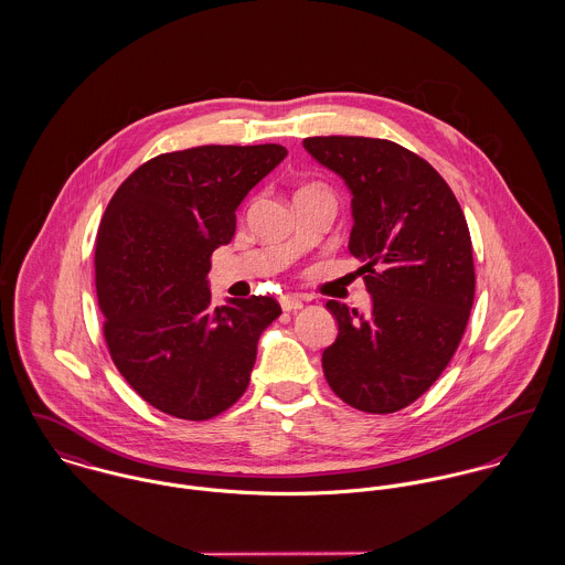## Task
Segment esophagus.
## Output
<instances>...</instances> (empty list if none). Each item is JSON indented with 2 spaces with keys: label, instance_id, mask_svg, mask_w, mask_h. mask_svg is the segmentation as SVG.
Here are the masks:
<instances>
[{
  "label": "esophagus",
  "instance_id": "obj_1",
  "mask_svg": "<svg viewBox=\"0 0 565 565\" xmlns=\"http://www.w3.org/2000/svg\"><path fill=\"white\" fill-rule=\"evenodd\" d=\"M280 307L282 311H298L302 309V300L298 296H280Z\"/></svg>",
  "mask_w": 565,
  "mask_h": 565
}]
</instances>
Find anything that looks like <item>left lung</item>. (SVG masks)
<instances>
[{
	"label": "left lung",
	"mask_w": 565,
	"mask_h": 565,
	"mask_svg": "<svg viewBox=\"0 0 565 565\" xmlns=\"http://www.w3.org/2000/svg\"><path fill=\"white\" fill-rule=\"evenodd\" d=\"M305 150L352 193L348 249L372 311L326 309L337 339L322 354L330 390L365 413L417 401L450 363L475 302V260L463 211L446 180L385 139L309 137Z\"/></svg>",
	"instance_id": "left-lung-1"
}]
</instances>
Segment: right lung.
<instances>
[{
    "label": "right lung",
    "instance_id": "obj_1",
    "mask_svg": "<svg viewBox=\"0 0 565 565\" xmlns=\"http://www.w3.org/2000/svg\"><path fill=\"white\" fill-rule=\"evenodd\" d=\"M287 157L276 143L200 146L141 164L117 189L95 239V289L110 356L162 413L211 419L247 390L274 298L211 307L217 245L245 195Z\"/></svg>",
    "mask_w": 565,
    "mask_h": 565
}]
</instances>
